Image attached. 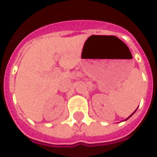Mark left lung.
I'll use <instances>...</instances> for the list:
<instances>
[{"instance_id": "obj_1", "label": "left lung", "mask_w": 157, "mask_h": 157, "mask_svg": "<svg viewBox=\"0 0 157 157\" xmlns=\"http://www.w3.org/2000/svg\"><path fill=\"white\" fill-rule=\"evenodd\" d=\"M136 111H137V109L136 110H135V111H134V112H133V113H132V114L131 115H130V116H129V117H128V118H127V119H129V117H131V116H133V114H134V112H136ZM127 119H125V121H126V120Z\"/></svg>"}]
</instances>
